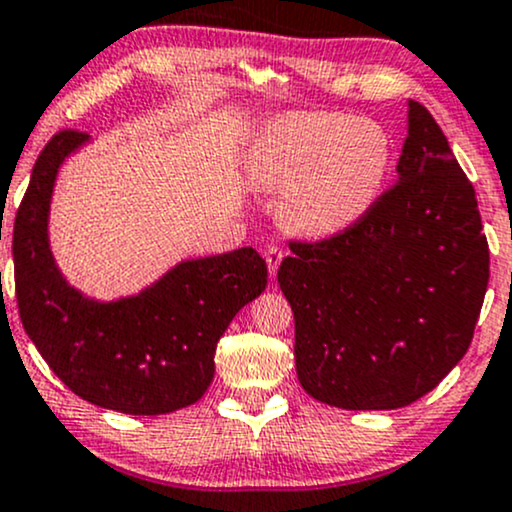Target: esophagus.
<instances>
[{"label":"esophagus","mask_w":512,"mask_h":512,"mask_svg":"<svg viewBox=\"0 0 512 512\" xmlns=\"http://www.w3.org/2000/svg\"><path fill=\"white\" fill-rule=\"evenodd\" d=\"M264 260H267V267H269V274H276V269H279L281 260H284V252L281 248H276V245H267L264 248Z\"/></svg>","instance_id":"esophagus-1"}]
</instances>
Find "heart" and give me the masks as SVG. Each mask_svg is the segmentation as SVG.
<instances>
[{"mask_svg": "<svg viewBox=\"0 0 512 512\" xmlns=\"http://www.w3.org/2000/svg\"><path fill=\"white\" fill-rule=\"evenodd\" d=\"M390 168V132L378 120L342 113L279 117L257 134L248 154L252 182L281 190V223L308 238L356 226L378 202Z\"/></svg>", "mask_w": 512, "mask_h": 512, "instance_id": "heart-1", "label": "heart"}]
</instances>
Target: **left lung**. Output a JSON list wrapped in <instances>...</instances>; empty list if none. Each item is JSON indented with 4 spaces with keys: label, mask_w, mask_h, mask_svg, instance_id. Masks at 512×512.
<instances>
[{
    "label": "left lung",
    "mask_w": 512,
    "mask_h": 512,
    "mask_svg": "<svg viewBox=\"0 0 512 512\" xmlns=\"http://www.w3.org/2000/svg\"><path fill=\"white\" fill-rule=\"evenodd\" d=\"M397 185L349 231L291 243L279 279L296 320V373L330 407L399 409L472 344L489 243L443 129L409 101Z\"/></svg>",
    "instance_id": "left-lung-1"
}]
</instances>
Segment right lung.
<instances>
[{
	"label": "right lung",
	"mask_w": 512,
	"mask_h": 512,
	"mask_svg": "<svg viewBox=\"0 0 512 512\" xmlns=\"http://www.w3.org/2000/svg\"><path fill=\"white\" fill-rule=\"evenodd\" d=\"M64 129L40 151L14 221L19 315L35 349L74 395L132 416L190 407L214 380V354L238 310L267 286L252 248L182 260L134 296L96 301L74 289L50 250L57 173L88 144Z\"/></svg>",
	"instance_id": "add662e5"
}]
</instances>
